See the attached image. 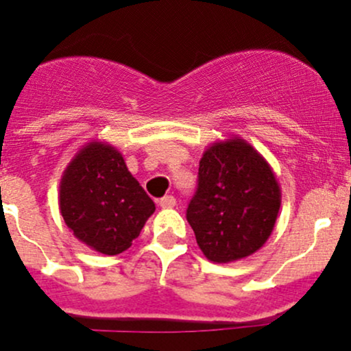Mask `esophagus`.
<instances>
[{
	"instance_id": "esophagus-1",
	"label": "esophagus",
	"mask_w": 351,
	"mask_h": 351,
	"mask_svg": "<svg viewBox=\"0 0 351 351\" xmlns=\"http://www.w3.org/2000/svg\"><path fill=\"white\" fill-rule=\"evenodd\" d=\"M159 206H161L162 209H171V207L176 206V199L173 195H165L159 200Z\"/></svg>"
}]
</instances>
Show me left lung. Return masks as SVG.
<instances>
[{
	"label": "left lung",
	"instance_id": "1",
	"mask_svg": "<svg viewBox=\"0 0 351 351\" xmlns=\"http://www.w3.org/2000/svg\"><path fill=\"white\" fill-rule=\"evenodd\" d=\"M280 207L276 175L247 141L230 137L204 151L186 221L209 261L226 264L257 252L273 233Z\"/></svg>",
	"mask_w": 351,
	"mask_h": 351
}]
</instances>
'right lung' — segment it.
<instances>
[{
    "mask_svg": "<svg viewBox=\"0 0 351 351\" xmlns=\"http://www.w3.org/2000/svg\"><path fill=\"white\" fill-rule=\"evenodd\" d=\"M58 202L73 237L106 255L130 248L156 210L121 152L99 141L85 144L68 162Z\"/></svg>",
    "mask_w": 351,
    "mask_h": 351,
    "instance_id": "1",
    "label": "right lung"
}]
</instances>
